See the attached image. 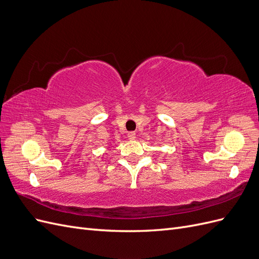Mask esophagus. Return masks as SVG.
<instances>
[{
	"label": "esophagus",
	"instance_id": "esophagus-1",
	"mask_svg": "<svg viewBox=\"0 0 259 259\" xmlns=\"http://www.w3.org/2000/svg\"><path fill=\"white\" fill-rule=\"evenodd\" d=\"M127 137L130 140H135L136 139V133L135 132H130L127 134Z\"/></svg>",
	"mask_w": 259,
	"mask_h": 259
}]
</instances>
